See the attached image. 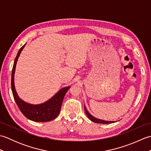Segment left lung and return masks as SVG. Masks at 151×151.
I'll return each mask as SVG.
<instances>
[{
  "label": "left lung",
  "instance_id": "1",
  "mask_svg": "<svg viewBox=\"0 0 151 151\" xmlns=\"http://www.w3.org/2000/svg\"><path fill=\"white\" fill-rule=\"evenodd\" d=\"M84 110H85V112L86 115H87V116L88 117V118L90 119L91 121H92L93 122H94V123H102V124H110V123H115V121H104V120H102V119H99L97 118H95L94 117L93 115H91L89 113L88 111L87 110V109H86L85 105H84Z\"/></svg>",
  "mask_w": 151,
  "mask_h": 151
}]
</instances>
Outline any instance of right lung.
Returning a JSON list of instances; mask_svg holds the SVG:
<instances>
[{"instance_id": "add662e5", "label": "right lung", "mask_w": 151, "mask_h": 151, "mask_svg": "<svg viewBox=\"0 0 151 151\" xmlns=\"http://www.w3.org/2000/svg\"><path fill=\"white\" fill-rule=\"evenodd\" d=\"M26 44H24L20 49L16 56L12 73V91L14 100L19 110L28 119L36 122H47L56 118L60 114L62 102L65 95L70 88V86L63 88L54 95L53 97L45 102L40 104H31L22 101L19 97L15 91L14 85V74L17 60L22 49Z\"/></svg>"}]
</instances>
